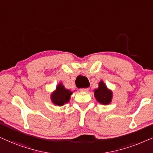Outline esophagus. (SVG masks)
<instances>
[{
  "label": "esophagus",
  "instance_id": "1",
  "mask_svg": "<svg viewBox=\"0 0 153 153\" xmlns=\"http://www.w3.org/2000/svg\"><path fill=\"white\" fill-rule=\"evenodd\" d=\"M89 89L88 88V87H87V88H81V89H80V90L82 91H88Z\"/></svg>",
  "mask_w": 153,
  "mask_h": 153
}]
</instances>
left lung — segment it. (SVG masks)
Listing matches in <instances>:
<instances>
[{"label":"left lung","instance_id":"left-lung-1","mask_svg":"<svg viewBox=\"0 0 153 153\" xmlns=\"http://www.w3.org/2000/svg\"><path fill=\"white\" fill-rule=\"evenodd\" d=\"M96 99L101 104L107 105L111 103L113 93L105 86L103 82L101 81L99 84V88L94 90Z\"/></svg>","mask_w":153,"mask_h":153}]
</instances>
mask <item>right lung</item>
I'll return each instance as SVG.
<instances>
[{"label": "right lung", "instance_id": "1", "mask_svg": "<svg viewBox=\"0 0 153 153\" xmlns=\"http://www.w3.org/2000/svg\"><path fill=\"white\" fill-rule=\"evenodd\" d=\"M73 92L65 88L62 83L58 85L56 90L51 95V99L54 104L57 105H63L64 103H68L70 100L71 95Z\"/></svg>", "mask_w": 153, "mask_h": 153}]
</instances>
